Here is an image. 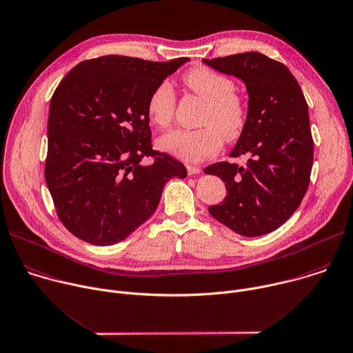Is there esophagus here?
I'll return each instance as SVG.
<instances>
[{
  "label": "esophagus",
  "instance_id": "esophagus-1",
  "mask_svg": "<svg viewBox=\"0 0 353 353\" xmlns=\"http://www.w3.org/2000/svg\"><path fill=\"white\" fill-rule=\"evenodd\" d=\"M187 172L190 176L192 174H199L201 173V169L198 166H192V165H187Z\"/></svg>",
  "mask_w": 353,
  "mask_h": 353
}]
</instances>
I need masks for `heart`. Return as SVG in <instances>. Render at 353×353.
Returning <instances> with one entry per match:
<instances>
[{
  "label": "heart",
  "instance_id": "obj_1",
  "mask_svg": "<svg viewBox=\"0 0 353 353\" xmlns=\"http://www.w3.org/2000/svg\"><path fill=\"white\" fill-rule=\"evenodd\" d=\"M184 83L208 102L198 130L174 129L158 140V148L184 162H199L214 155L223 139L236 140L245 125V106L234 94V83L212 69L199 66L184 76ZM176 95L173 87L163 81L157 85L147 101V114L154 126L163 129L173 119Z\"/></svg>",
  "mask_w": 353,
  "mask_h": 353
}]
</instances>
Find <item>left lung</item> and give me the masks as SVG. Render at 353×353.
Returning <instances> with one entry per match:
<instances>
[{
	"mask_svg": "<svg viewBox=\"0 0 353 353\" xmlns=\"http://www.w3.org/2000/svg\"><path fill=\"white\" fill-rule=\"evenodd\" d=\"M202 62L243 80L248 92L247 121L230 157L250 159L247 168L228 162L205 168L227 190L209 213L240 236H265L292 216L309 185L313 140L306 99L288 68L261 52Z\"/></svg>",
	"mask_w": 353,
	"mask_h": 353,
	"instance_id": "8db88e82",
	"label": "left lung"
}]
</instances>
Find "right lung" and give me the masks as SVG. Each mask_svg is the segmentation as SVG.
Returning <instances> with one entry per match:
<instances>
[{"label":"right lung","instance_id":"obj_1","mask_svg":"<svg viewBox=\"0 0 353 353\" xmlns=\"http://www.w3.org/2000/svg\"><path fill=\"white\" fill-rule=\"evenodd\" d=\"M188 61L105 55L80 62L57 87L46 181L77 239L102 247L125 240L155 212L165 184L187 177L183 163L152 151L147 101ZM148 156L151 165L142 162Z\"/></svg>","mask_w":353,"mask_h":353}]
</instances>
